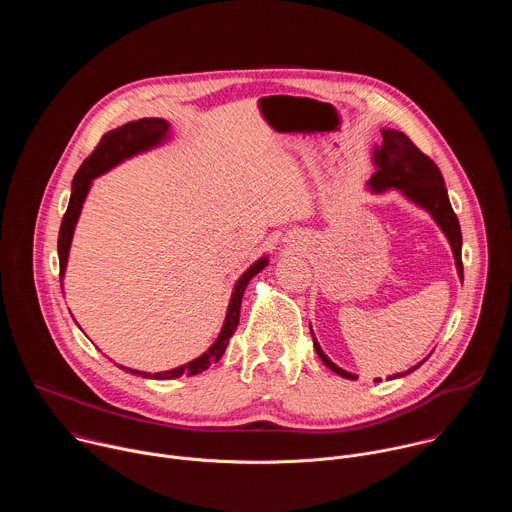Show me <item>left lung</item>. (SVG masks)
I'll return each instance as SVG.
<instances>
[{"label": "left lung", "mask_w": 512, "mask_h": 512, "mask_svg": "<svg viewBox=\"0 0 512 512\" xmlns=\"http://www.w3.org/2000/svg\"><path fill=\"white\" fill-rule=\"evenodd\" d=\"M375 164H377V172L371 178V186L375 190L399 188L413 202L427 208L431 212V216L435 218V223L440 225V229L446 233V237L452 245L454 257H456L458 273H460V277H464L462 231H460L458 216L450 204L448 188L444 184V176H442L440 168H437L435 162L429 156H425L403 131H397V129H383V141L379 148H375ZM314 348L330 371H334L336 375H340L344 379H352V381L358 379L356 375L336 367V364L322 352L316 338H314ZM419 364H415L413 369L393 375V377L395 379L405 377V375L413 373L415 369H419Z\"/></svg>", "instance_id": "8db88e82"}]
</instances>
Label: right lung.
I'll return each instance as SVG.
<instances>
[{
    "label": "right lung",
    "mask_w": 512,
    "mask_h": 512,
    "mask_svg": "<svg viewBox=\"0 0 512 512\" xmlns=\"http://www.w3.org/2000/svg\"><path fill=\"white\" fill-rule=\"evenodd\" d=\"M168 121L164 119H139V121H129L125 125H121L119 129H113L109 133H105L101 137V141L97 143V148L91 152V156L81 164L79 172L75 174V180H72V194L68 200V208L62 216V225L58 231V263H60V279L66 267V259H68V249H70V239L72 233H75V225L79 221L81 214V206L85 202V196L89 192L91 180L97 178L99 174L111 170L113 166H117L119 162H123L125 158L143 152L148 148H154L156 143H160L166 135H168ZM267 265V259H259L257 263H253L237 281L233 298L229 304V312H227V320L225 326L218 334L216 342L196 360L182 364L178 369L172 371H164V373H141V371H131L127 369L131 375H139L143 379H160V381H170V379H178L182 375L192 377L198 375L202 371H206L212 362H216L221 358L227 350V344L231 340V336L235 334L237 326H239V312H241V300L245 294V287L251 281L253 275H257L263 267ZM62 285V283H60ZM125 369V367H121Z\"/></svg>",
    "instance_id": "obj_1"
}]
</instances>
